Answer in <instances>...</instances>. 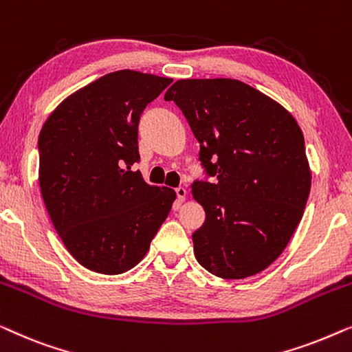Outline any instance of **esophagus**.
Instances as JSON below:
<instances>
[{
  "instance_id": "1",
  "label": "esophagus",
  "mask_w": 352,
  "mask_h": 352,
  "mask_svg": "<svg viewBox=\"0 0 352 352\" xmlns=\"http://www.w3.org/2000/svg\"><path fill=\"white\" fill-rule=\"evenodd\" d=\"M175 192H176V197H177V201H184L186 200V195H187V190H186V187H176L175 189Z\"/></svg>"
}]
</instances>
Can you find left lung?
<instances>
[{"mask_svg": "<svg viewBox=\"0 0 352 352\" xmlns=\"http://www.w3.org/2000/svg\"><path fill=\"white\" fill-rule=\"evenodd\" d=\"M200 144L213 182L192 195L205 223L192 234L200 266L245 278L280 256L305 213L311 170L293 115L261 91L230 78L177 80L166 91Z\"/></svg>", "mask_w": 352, "mask_h": 352, "instance_id": "8db88e82", "label": "left lung"}]
</instances>
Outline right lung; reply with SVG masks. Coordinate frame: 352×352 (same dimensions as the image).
Here are the masks:
<instances>
[{
  "label": "right lung",
  "mask_w": 352,
  "mask_h": 352,
  "mask_svg": "<svg viewBox=\"0 0 352 352\" xmlns=\"http://www.w3.org/2000/svg\"><path fill=\"white\" fill-rule=\"evenodd\" d=\"M171 78L118 70L57 105L38 138L40 189L54 229L89 271L136 266L170 213L175 190L148 186L139 162L138 126Z\"/></svg>",
  "instance_id": "right-lung-1"
}]
</instances>
